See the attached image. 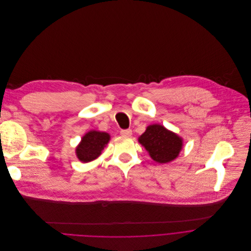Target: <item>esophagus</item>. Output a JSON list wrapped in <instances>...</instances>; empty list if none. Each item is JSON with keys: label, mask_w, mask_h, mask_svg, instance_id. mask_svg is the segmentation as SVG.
I'll use <instances>...</instances> for the list:
<instances>
[{"label": "esophagus", "mask_w": 251, "mask_h": 251, "mask_svg": "<svg viewBox=\"0 0 251 251\" xmlns=\"http://www.w3.org/2000/svg\"><path fill=\"white\" fill-rule=\"evenodd\" d=\"M121 134L123 136H130L132 134V131H131V129H122Z\"/></svg>", "instance_id": "1"}]
</instances>
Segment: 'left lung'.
Here are the masks:
<instances>
[{"label": "left lung", "mask_w": 251, "mask_h": 251, "mask_svg": "<svg viewBox=\"0 0 251 251\" xmlns=\"http://www.w3.org/2000/svg\"><path fill=\"white\" fill-rule=\"evenodd\" d=\"M138 142L145 148L151 159L160 164L176 159L183 147L181 136L158 124L148 126L138 137Z\"/></svg>", "instance_id": "8db88e82"}]
</instances>
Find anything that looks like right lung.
<instances>
[{
    "label": "right lung",
    "mask_w": 251,
    "mask_h": 251,
    "mask_svg": "<svg viewBox=\"0 0 251 251\" xmlns=\"http://www.w3.org/2000/svg\"><path fill=\"white\" fill-rule=\"evenodd\" d=\"M111 135L105 131L94 129L86 132L76 147L75 153L77 158L83 163H88L97 159L102 154V151L109 143Z\"/></svg>",
    "instance_id": "1"
}]
</instances>
